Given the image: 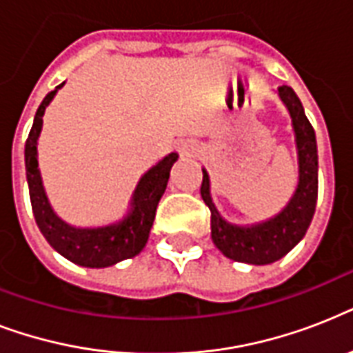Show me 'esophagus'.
<instances>
[{"label": "esophagus", "instance_id": "34e87169", "mask_svg": "<svg viewBox=\"0 0 353 353\" xmlns=\"http://www.w3.org/2000/svg\"><path fill=\"white\" fill-rule=\"evenodd\" d=\"M179 152H181L183 155H194L196 154V146H194L190 141H183V143L179 144Z\"/></svg>", "mask_w": 353, "mask_h": 353}]
</instances>
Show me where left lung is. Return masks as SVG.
Listing matches in <instances>:
<instances>
[{"label": "left lung", "mask_w": 353, "mask_h": 353, "mask_svg": "<svg viewBox=\"0 0 353 353\" xmlns=\"http://www.w3.org/2000/svg\"><path fill=\"white\" fill-rule=\"evenodd\" d=\"M279 97L288 108L295 132L299 154V185L282 212L251 227L227 223L210 198V181L203 170L201 198L210 210V236L214 245L234 262L265 265L285 256L304 238L317 205L319 157L313 126L307 121L302 102L290 85H280Z\"/></svg>", "instance_id": "left-lung-1"}]
</instances>
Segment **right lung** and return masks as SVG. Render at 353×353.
Masks as SVG:
<instances>
[{
	"instance_id": "obj_1",
	"label": "right lung",
	"mask_w": 353,
	"mask_h": 353,
	"mask_svg": "<svg viewBox=\"0 0 353 353\" xmlns=\"http://www.w3.org/2000/svg\"><path fill=\"white\" fill-rule=\"evenodd\" d=\"M62 85H57V90L47 93L46 99L41 101L25 143V170L29 183L30 205L41 234L46 236L52 249H57L62 256L84 268H108L121 260L135 256L146 245L150 229L154 225L155 209L161 196L165 194L170 168L177 161V154L174 152L168 154L141 177L130 203L132 209L124 220L113 225L95 227V229L71 227L54 214L47 199L40 168H38V150H36L46 108L51 104L52 97L57 95V91Z\"/></svg>"
}]
</instances>
